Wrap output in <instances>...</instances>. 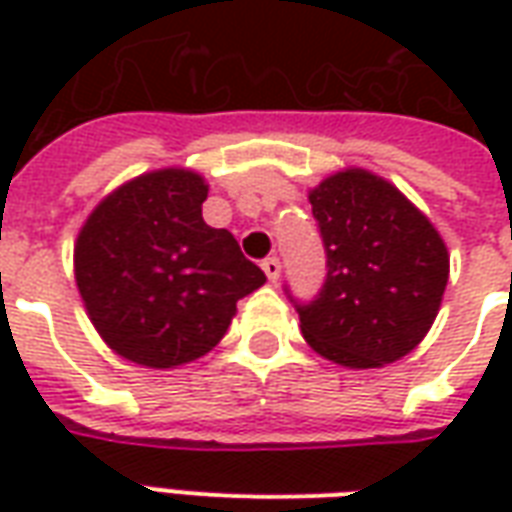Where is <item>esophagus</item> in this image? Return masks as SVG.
<instances>
[{
  "label": "esophagus",
  "mask_w": 512,
  "mask_h": 512,
  "mask_svg": "<svg viewBox=\"0 0 512 512\" xmlns=\"http://www.w3.org/2000/svg\"><path fill=\"white\" fill-rule=\"evenodd\" d=\"M263 271H266L268 282H277L279 274H282V263H279V257H266V260H263Z\"/></svg>",
  "instance_id": "esophagus-1"
}]
</instances>
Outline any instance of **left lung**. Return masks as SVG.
Wrapping results in <instances>:
<instances>
[{
	"label": "left lung",
	"instance_id": "obj_1",
	"mask_svg": "<svg viewBox=\"0 0 512 512\" xmlns=\"http://www.w3.org/2000/svg\"><path fill=\"white\" fill-rule=\"evenodd\" d=\"M326 249L318 299L296 304L315 354L373 370L411 354L439 315L450 255L439 230L395 183L348 167L310 189Z\"/></svg>",
	"mask_w": 512,
	"mask_h": 512
}]
</instances>
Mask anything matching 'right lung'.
Returning a JSON list of instances; mask_svg holds the SVG:
<instances>
[{
	"instance_id": "right-lung-1",
	"label": "right lung",
	"mask_w": 512,
	"mask_h": 512,
	"mask_svg": "<svg viewBox=\"0 0 512 512\" xmlns=\"http://www.w3.org/2000/svg\"><path fill=\"white\" fill-rule=\"evenodd\" d=\"M200 172L164 167L98 202L73 246V271L95 332L117 356L153 370L189 365L266 282L227 230L208 227Z\"/></svg>"
}]
</instances>
